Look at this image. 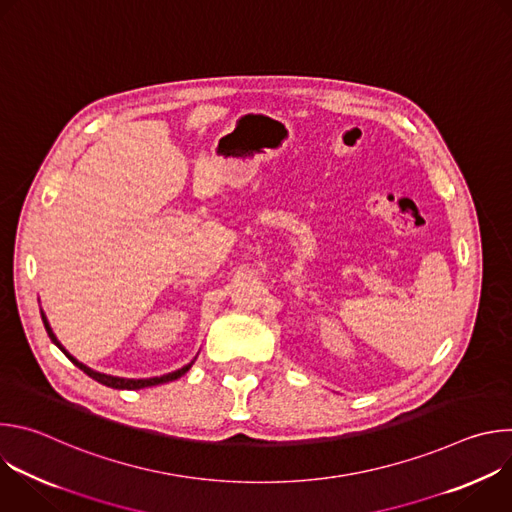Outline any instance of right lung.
<instances>
[{
  "mask_svg": "<svg viewBox=\"0 0 512 512\" xmlns=\"http://www.w3.org/2000/svg\"><path fill=\"white\" fill-rule=\"evenodd\" d=\"M40 314H42V322H44V328H46L50 340L68 356V360H70L72 364H75V367H79L83 373H87L91 379H95V381H99L101 385L111 387V389H143V387H154V385L170 383V381H176V379H180L182 375H186V373L190 371L192 364H194V360H192L190 364H186V367H182V369H178V371H174V373H168V375H162V377H152V379H121V377H111V375H105V373H97V371L89 369L87 364L79 362L75 356H70V354L64 350V346L56 340V336H54V332H52V328H50V324H48L44 312H40Z\"/></svg>",
  "mask_w": 512,
  "mask_h": 512,
  "instance_id": "add662e5",
  "label": "right lung"
}]
</instances>
